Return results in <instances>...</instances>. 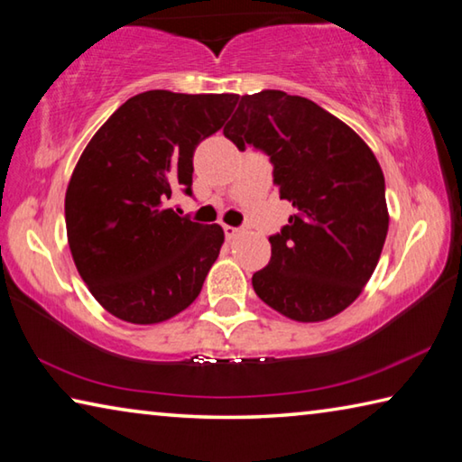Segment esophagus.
<instances>
[{
	"mask_svg": "<svg viewBox=\"0 0 462 462\" xmlns=\"http://www.w3.org/2000/svg\"><path fill=\"white\" fill-rule=\"evenodd\" d=\"M240 234V228H234V226H226L224 224V236L228 238V240H232V238H236Z\"/></svg>",
	"mask_w": 462,
	"mask_h": 462,
	"instance_id": "esophagus-1",
	"label": "esophagus"
}]
</instances>
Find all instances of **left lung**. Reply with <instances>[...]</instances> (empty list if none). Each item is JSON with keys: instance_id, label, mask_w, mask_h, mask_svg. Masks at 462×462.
<instances>
[{"instance_id": "1", "label": "left lung", "mask_w": 462, "mask_h": 462, "mask_svg": "<svg viewBox=\"0 0 462 462\" xmlns=\"http://www.w3.org/2000/svg\"><path fill=\"white\" fill-rule=\"evenodd\" d=\"M224 136L269 156L295 214L269 236L254 293L295 322H322L361 295L385 245V177L365 140L311 99L263 89L242 96Z\"/></svg>"}]
</instances>
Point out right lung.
Instances as JSON below:
<instances>
[{
	"label": "right lung",
	"instance_id": "1",
	"mask_svg": "<svg viewBox=\"0 0 462 462\" xmlns=\"http://www.w3.org/2000/svg\"><path fill=\"white\" fill-rule=\"evenodd\" d=\"M236 93H138L85 146L65 195L75 267L109 314L159 324L189 308L220 254L224 230L167 201L193 195V152L224 126Z\"/></svg>",
	"mask_w": 462,
	"mask_h": 462
}]
</instances>
